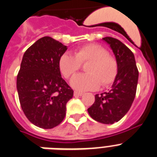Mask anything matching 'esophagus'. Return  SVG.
<instances>
[{
  "mask_svg": "<svg viewBox=\"0 0 157 157\" xmlns=\"http://www.w3.org/2000/svg\"><path fill=\"white\" fill-rule=\"evenodd\" d=\"M82 94H83L82 93H81V92H77V91H75V92H74L75 97H81Z\"/></svg>",
  "mask_w": 157,
  "mask_h": 157,
  "instance_id": "esophagus-1",
  "label": "esophagus"
}]
</instances>
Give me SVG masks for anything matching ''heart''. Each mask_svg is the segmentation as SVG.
<instances>
[{
	"label": "heart",
	"instance_id": "1",
	"mask_svg": "<svg viewBox=\"0 0 157 157\" xmlns=\"http://www.w3.org/2000/svg\"><path fill=\"white\" fill-rule=\"evenodd\" d=\"M106 48L98 44H88L77 48L75 55L63 53L59 59V68L66 78L74 75L81 64L89 63L86 74L74 76L71 85L77 90H95L100 85L104 87L111 85L118 74L116 59L109 56Z\"/></svg>",
	"mask_w": 157,
	"mask_h": 157
}]
</instances>
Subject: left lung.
Listing matches in <instances>:
<instances>
[{"instance_id":"left-lung-1","label":"left lung","mask_w":157,"mask_h":157,"mask_svg":"<svg viewBox=\"0 0 157 157\" xmlns=\"http://www.w3.org/2000/svg\"><path fill=\"white\" fill-rule=\"evenodd\" d=\"M109 45L118 64V74L109 92L96 94L94 105L88 112L94 120L112 124L120 121L130 109L135 98L138 71L134 55L120 40L111 37L102 38Z\"/></svg>"}]
</instances>
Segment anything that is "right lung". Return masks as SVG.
I'll return each mask as SVG.
<instances>
[{"label": "right lung", "mask_w": 157, "mask_h": 157, "mask_svg": "<svg viewBox=\"0 0 157 157\" xmlns=\"http://www.w3.org/2000/svg\"><path fill=\"white\" fill-rule=\"evenodd\" d=\"M67 47L51 37H43L23 54L16 87L25 116L34 125L52 129L66 115L73 90L63 79L59 59Z\"/></svg>", "instance_id": "add662e5"}]
</instances>
